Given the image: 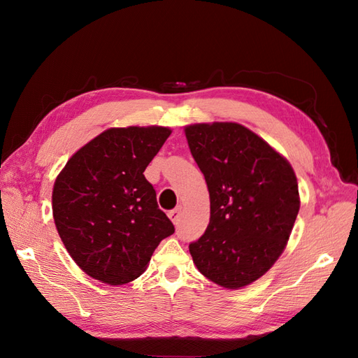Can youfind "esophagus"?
Returning a JSON list of instances; mask_svg holds the SVG:
<instances>
[{
  "label": "esophagus",
  "mask_w": 358,
  "mask_h": 358,
  "mask_svg": "<svg viewBox=\"0 0 358 358\" xmlns=\"http://www.w3.org/2000/svg\"><path fill=\"white\" fill-rule=\"evenodd\" d=\"M180 215H182V208L179 206V208H176V209H173V210L169 212V218L171 220L173 224L178 225L179 221H180Z\"/></svg>",
  "instance_id": "34e87169"
}]
</instances>
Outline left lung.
Here are the masks:
<instances>
[{"label": "left lung", "instance_id": "8db88e82", "mask_svg": "<svg viewBox=\"0 0 358 358\" xmlns=\"http://www.w3.org/2000/svg\"><path fill=\"white\" fill-rule=\"evenodd\" d=\"M185 136L210 197L208 229L189 245L192 262L212 282L243 288L284 252L300 209L296 173L237 122L187 125Z\"/></svg>", "mask_w": 358, "mask_h": 358}]
</instances>
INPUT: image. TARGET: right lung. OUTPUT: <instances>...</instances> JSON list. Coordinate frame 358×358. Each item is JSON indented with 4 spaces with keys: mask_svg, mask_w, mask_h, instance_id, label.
Listing matches in <instances>:
<instances>
[{
    "mask_svg": "<svg viewBox=\"0 0 358 358\" xmlns=\"http://www.w3.org/2000/svg\"><path fill=\"white\" fill-rule=\"evenodd\" d=\"M167 127L109 128L82 146L53 183L61 241L83 272L122 285L142 275L162 239L175 233L143 171Z\"/></svg>",
    "mask_w": 358,
    "mask_h": 358,
    "instance_id": "add662e5",
    "label": "right lung"
}]
</instances>
